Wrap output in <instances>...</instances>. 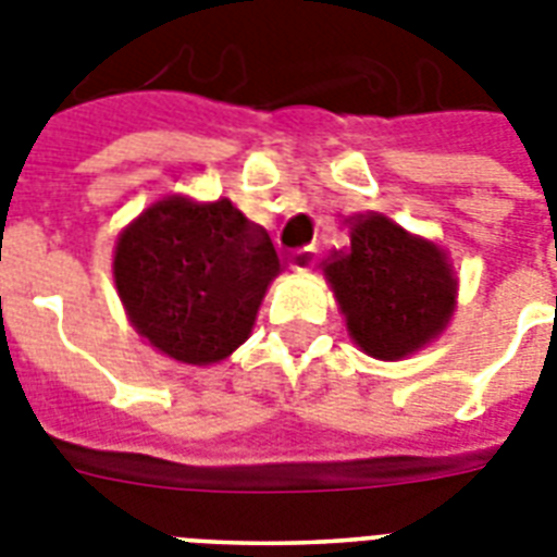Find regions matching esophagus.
<instances>
[{
	"mask_svg": "<svg viewBox=\"0 0 557 557\" xmlns=\"http://www.w3.org/2000/svg\"><path fill=\"white\" fill-rule=\"evenodd\" d=\"M314 260H318V251H314L312 245H306V248H297V251L292 253L288 265H292V271H297V274H304V271L312 269Z\"/></svg>",
	"mask_w": 557,
	"mask_h": 557,
	"instance_id": "esophagus-1",
	"label": "esophagus"
}]
</instances>
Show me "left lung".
<instances>
[{"instance_id":"left-lung-1","label":"left lung","mask_w":557,"mask_h":557,"mask_svg":"<svg viewBox=\"0 0 557 557\" xmlns=\"http://www.w3.org/2000/svg\"><path fill=\"white\" fill-rule=\"evenodd\" d=\"M323 277L356 347L401 361L448 330L459 280L448 253L384 213L349 216V248L323 260Z\"/></svg>"}]
</instances>
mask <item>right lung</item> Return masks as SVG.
<instances>
[{"label":"right lung","mask_w":557,"mask_h":557,"mask_svg":"<svg viewBox=\"0 0 557 557\" xmlns=\"http://www.w3.org/2000/svg\"><path fill=\"white\" fill-rule=\"evenodd\" d=\"M280 257L231 199L173 193L121 231L112 277L135 332L178 364L210 367L248 341Z\"/></svg>","instance_id":"obj_1"}]
</instances>
